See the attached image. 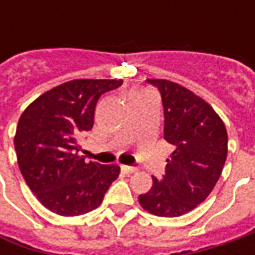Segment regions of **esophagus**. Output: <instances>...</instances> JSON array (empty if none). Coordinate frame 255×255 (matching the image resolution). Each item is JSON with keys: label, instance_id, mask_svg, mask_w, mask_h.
Segmentation results:
<instances>
[{"label": "esophagus", "instance_id": "esophagus-1", "mask_svg": "<svg viewBox=\"0 0 255 255\" xmlns=\"http://www.w3.org/2000/svg\"><path fill=\"white\" fill-rule=\"evenodd\" d=\"M121 169H122L123 173H126V174H130V173H134V171L137 170L136 167H133V166H126V164H122Z\"/></svg>", "mask_w": 255, "mask_h": 255}]
</instances>
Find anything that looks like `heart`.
<instances>
[{
	"instance_id": "obj_1",
	"label": "heart",
	"mask_w": 255,
	"mask_h": 255,
	"mask_svg": "<svg viewBox=\"0 0 255 255\" xmlns=\"http://www.w3.org/2000/svg\"><path fill=\"white\" fill-rule=\"evenodd\" d=\"M140 93H146V91H137L134 95H140Z\"/></svg>"
}]
</instances>
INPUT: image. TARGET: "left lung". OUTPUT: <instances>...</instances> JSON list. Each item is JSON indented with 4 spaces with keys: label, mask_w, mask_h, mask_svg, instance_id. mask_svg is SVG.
<instances>
[{
    "label": "left lung",
    "mask_w": 255,
    "mask_h": 255,
    "mask_svg": "<svg viewBox=\"0 0 255 255\" xmlns=\"http://www.w3.org/2000/svg\"><path fill=\"white\" fill-rule=\"evenodd\" d=\"M162 95L164 140L174 146L164 176H153L139 196L143 209L160 217H179L207 199L227 159V130L206 101L166 79H147Z\"/></svg>",
    "instance_id": "1"
}]
</instances>
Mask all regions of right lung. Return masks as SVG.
<instances>
[{"mask_svg":"<svg viewBox=\"0 0 255 255\" xmlns=\"http://www.w3.org/2000/svg\"><path fill=\"white\" fill-rule=\"evenodd\" d=\"M118 79H75L42 93L25 109L14 144L28 187L55 214L74 217L99 207L118 179L116 164L86 162L79 139L91 130L95 106Z\"/></svg>","mask_w":255,"mask_h":255,"instance_id":"obj_1","label":"right lung"}]
</instances>
